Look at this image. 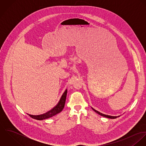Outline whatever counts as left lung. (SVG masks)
<instances>
[{
    "label": "left lung",
    "mask_w": 146,
    "mask_h": 146,
    "mask_svg": "<svg viewBox=\"0 0 146 146\" xmlns=\"http://www.w3.org/2000/svg\"><path fill=\"white\" fill-rule=\"evenodd\" d=\"M92 109H93V111H95L96 113H98L99 115H101V116H102L106 117H107V118H110V119H116V118L117 117V116H109V115H104V114H103V113H101V112H100L97 111V110H94V108H92Z\"/></svg>",
    "instance_id": "8db88e82"
}]
</instances>
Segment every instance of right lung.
Listing matches in <instances>:
<instances>
[{
	"label": "right lung",
	"mask_w": 146,
	"mask_h": 146,
	"mask_svg": "<svg viewBox=\"0 0 146 146\" xmlns=\"http://www.w3.org/2000/svg\"><path fill=\"white\" fill-rule=\"evenodd\" d=\"M67 93V90L66 89L65 90V92L63 93L58 104H57V106H55L53 108H52L51 110H50L49 111H48L44 114L40 115H31L30 114H28V115L33 119L38 120H42L44 119H46L51 117L57 115V113H58L62 111V110L64 107Z\"/></svg>",
	"instance_id": "1"
}]
</instances>
